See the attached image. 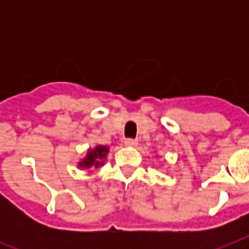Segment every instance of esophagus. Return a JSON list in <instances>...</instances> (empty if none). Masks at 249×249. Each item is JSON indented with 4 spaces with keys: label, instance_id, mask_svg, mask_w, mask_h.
Segmentation results:
<instances>
[{
    "label": "esophagus",
    "instance_id": "1",
    "mask_svg": "<svg viewBox=\"0 0 249 249\" xmlns=\"http://www.w3.org/2000/svg\"><path fill=\"white\" fill-rule=\"evenodd\" d=\"M125 144L129 146V147H136L137 144H138V141L134 140V138H126L125 140Z\"/></svg>",
    "mask_w": 249,
    "mask_h": 249
}]
</instances>
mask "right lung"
<instances>
[{
    "mask_svg": "<svg viewBox=\"0 0 249 249\" xmlns=\"http://www.w3.org/2000/svg\"><path fill=\"white\" fill-rule=\"evenodd\" d=\"M107 152H108L107 147H105V146H97L94 150H90V151L88 152V155H86L85 159L80 163V166H83V168L95 166V168H98L101 164H103L102 161H99V160L103 159Z\"/></svg>",
    "mask_w": 249,
    "mask_h": 249,
    "instance_id": "obj_1",
    "label": "right lung"
}]
</instances>
